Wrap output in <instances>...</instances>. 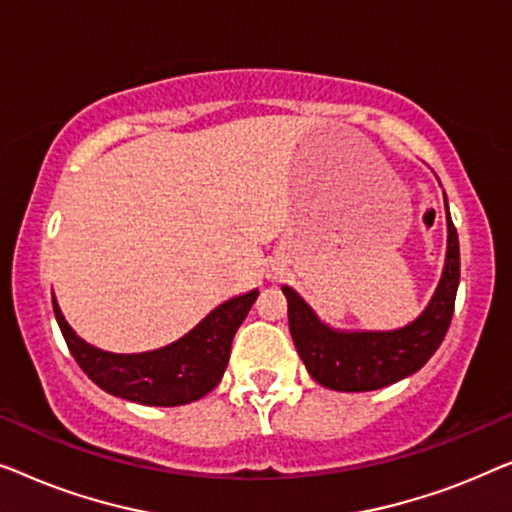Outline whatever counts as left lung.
Returning a JSON list of instances; mask_svg holds the SVG:
<instances>
[{"label":"left lung","mask_w":512,"mask_h":512,"mask_svg":"<svg viewBox=\"0 0 512 512\" xmlns=\"http://www.w3.org/2000/svg\"><path fill=\"white\" fill-rule=\"evenodd\" d=\"M448 206V199H445ZM459 285V239L448 211V259L438 290L420 318L397 331L343 334L315 318L292 287L287 297V320L297 352L320 385L338 392H371L420 371L448 334Z\"/></svg>","instance_id":"left-lung-1"}]
</instances>
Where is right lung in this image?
I'll return each mask as SVG.
<instances>
[{"instance_id":"obj_1","label":"right lung","mask_w":512,"mask_h":512,"mask_svg":"<svg viewBox=\"0 0 512 512\" xmlns=\"http://www.w3.org/2000/svg\"><path fill=\"white\" fill-rule=\"evenodd\" d=\"M257 290L229 299L206 315L190 334L167 348L141 355H113L92 348L74 334L53 297V311L69 352L92 383L115 397L143 406H183L197 401L220 383L227 369L236 329L246 320Z\"/></svg>"}]
</instances>
